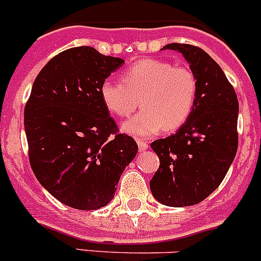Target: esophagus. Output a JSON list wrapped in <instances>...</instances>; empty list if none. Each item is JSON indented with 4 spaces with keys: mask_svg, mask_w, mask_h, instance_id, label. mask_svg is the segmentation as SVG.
I'll list each match as a JSON object with an SVG mask.
<instances>
[{
    "mask_svg": "<svg viewBox=\"0 0 261 261\" xmlns=\"http://www.w3.org/2000/svg\"><path fill=\"white\" fill-rule=\"evenodd\" d=\"M137 144H138V148L141 152H143V150L148 148V144H147V142H144L143 139H137Z\"/></svg>",
    "mask_w": 261,
    "mask_h": 261,
    "instance_id": "1",
    "label": "esophagus"
}]
</instances>
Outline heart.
Returning a JSON list of instances; mask_svg holds the SVG:
<instances>
[{
  "label": "heart",
  "instance_id": "heart-1",
  "mask_svg": "<svg viewBox=\"0 0 261 261\" xmlns=\"http://www.w3.org/2000/svg\"><path fill=\"white\" fill-rule=\"evenodd\" d=\"M197 96V79L187 66L168 61L143 59L129 66L122 83L107 79L100 85V98L112 114L127 118L141 107L122 129L137 137H150L161 129H178L192 114Z\"/></svg>",
  "mask_w": 261,
  "mask_h": 261
}]
</instances>
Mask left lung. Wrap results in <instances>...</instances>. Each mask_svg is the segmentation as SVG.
Segmentation results:
<instances>
[{
    "label": "left lung",
    "mask_w": 261,
    "mask_h": 261,
    "mask_svg": "<svg viewBox=\"0 0 261 261\" xmlns=\"http://www.w3.org/2000/svg\"><path fill=\"white\" fill-rule=\"evenodd\" d=\"M163 49L179 51L189 61L197 96L187 122L150 144L160 167L149 187L163 205L185 207L205 200L226 176L238 150L239 101L222 69L202 49L177 42Z\"/></svg>",
    "instance_id": "left-lung-1"
}]
</instances>
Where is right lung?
<instances>
[{
  "label": "right lung",
  "mask_w": 261,
  "mask_h": 261,
  "mask_svg": "<svg viewBox=\"0 0 261 261\" xmlns=\"http://www.w3.org/2000/svg\"><path fill=\"white\" fill-rule=\"evenodd\" d=\"M123 63L94 47H71L54 56L32 85L23 115L31 168L69 207L108 205L138 152L100 98L101 83Z\"/></svg>",
  "instance_id": "obj_1"
}]
</instances>
